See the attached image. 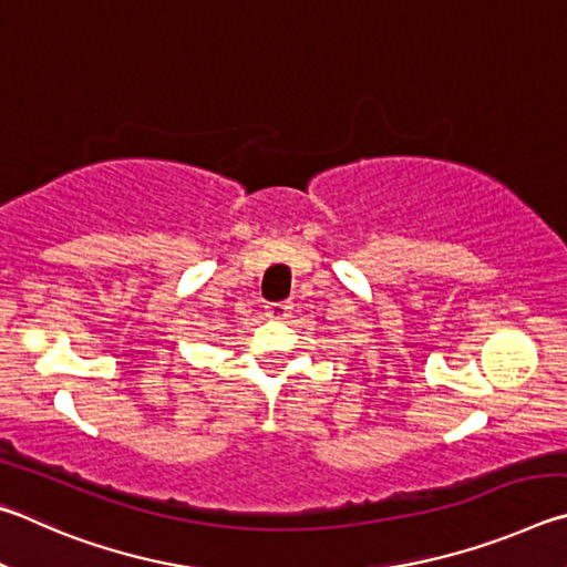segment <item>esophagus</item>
Listing matches in <instances>:
<instances>
[{
  "instance_id": "obj_1",
  "label": "esophagus",
  "mask_w": 567,
  "mask_h": 567,
  "mask_svg": "<svg viewBox=\"0 0 567 567\" xmlns=\"http://www.w3.org/2000/svg\"><path fill=\"white\" fill-rule=\"evenodd\" d=\"M289 309H291V306L286 303V301L268 303L266 306V316H268V319H286V316H289Z\"/></svg>"
}]
</instances>
